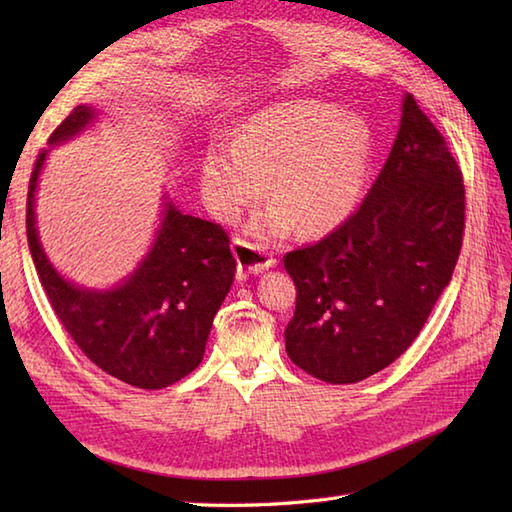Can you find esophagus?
Instances as JSON below:
<instances>
[{
  "label": "esophagus",
  "mask_w": 512,
  "mask_h": 512,
  "mask_svg": "<svg viewBox=\"0 0 512 512\" xmlns=\"http://www.w3.org/2000/svg\"><path fill=\"white\" fill-rule=\"evenodd\" d=\"M233 253L237 257V275L246 277V275H259L264 270L273 268L277 264V257L273 253H266V250L257 248L253 244L244 242V239L235 237L233 239Z\"/></svg>",
  "instance_id": "esophagus-1"
}]
</instances>
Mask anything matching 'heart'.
<instances>
[{
	"instance_id": "heart-1",
	"label": "heart",
	"mask_w": 512,
	"mask_h": 512,
	"mask_svg": "<svg viewBox=\"0 0 512 512\" xmlns=\"http://www.w3.org/2000/svg\"><path fill=\"white\" fill-rule=\"evenodd\" d=\"M372 160V132L358 114L332 103L270 105L237 127L233 143L215 138L200 165L202 198L222 222H237L266 193L259 233H325L361 198Z\"/></svg>"
}]
</instances>
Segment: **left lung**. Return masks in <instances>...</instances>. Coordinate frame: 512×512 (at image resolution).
Masks as SVG:
<instances>
[{"instance_id":"left-lung-1","label":"left lung","mask_w":512,"mask_h":512,"mask_svg":"<svg viewBox=\"0 0 512 512\" xmlns=\"http://www.w3.org/2000/svg\"><path fill=\"white\" fill-rule=\"evenodd\" d=\"M464 180L411 94L361 209L321 242L290 250L297 286L290 361L332 385L365 380L416 341L449 286L464 235Z\"/></svg>"}]
</instances>
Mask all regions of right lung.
<instances>
[{
    "label": "right lung",
    "mask_w": 512,
    "mask_h": 512,
    "mask_svg": "<svg viewBox=\"0 0 512 512\" xmlns=\"http://www.w3.org/2000/svg\"><path fill=\"white\" fill-rule=\"evenodd\" d=\"M94 107L76 105L48 145L79 134ZM48 149L37 156L26 200L32 262L50 306L76 347L103 372L138 389H162L200 365L215 312L235 279V257L220 224L184 215L167 202L156 242L136 273L112 290H85L48 262L35 226L37 178Z\"/></svg>",
    "instance_id": "right-lung-1"
}]
</instances>
